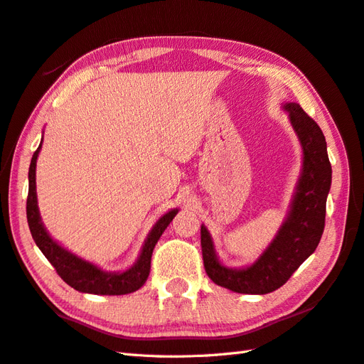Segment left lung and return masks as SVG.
I'll return each mask as SVG.
<instances>
[{"label":"left lung","instance_id":"1","mask_svg":"<svg viewBox=\"0 0 364 364\" xmlns=\"http://www.w3.org/2000/svg\"><path fill=\"white\" fill-rule=\"evenodd\" d=\"M283 109L288 111L291 125L300 141L304 166L289 213L274 241L253 264L231 269L219 261L210 231L205 225L200 230L208 277L215 284L235 292L267 294L280 288L316 250L326 227V205L331 186L326 137L300 105L286 103Z\"/></svg>","mask_w":364,"mask_h":364}]
</instances>
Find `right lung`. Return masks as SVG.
<instances>
[{"mask_svg": "<svg viewBox=\"0 0 364 364\" xmlns=\"http://www.w3.org/2000/svg\"><path fill=\"white\" fill-rule=\"evenodd\" d=\"M41 149L42 142L34 151L33 159H31L28 173L29 191L26 200L28 225L38 249L45 255L46 259L51 262L53 267L56 269L58 275L76 291L87 294H102V296H123V294L137 291L146 282V278H149L153 249L159 241L161 235L168 227V223L176 215V208L166 213L154 223V227L151 228L142 245L141 255H139V258L133 266L123 270V272H106V270H102L98 266H95L94 262H89L76 257L72 252L64 249L45 230L43 222L41 219V213H38L36 192V162Z\"/></svg>", "mask_w": 364, "mask_h": 364, "instance_id": "1", "label": "right lung"}]
</instances>
